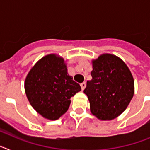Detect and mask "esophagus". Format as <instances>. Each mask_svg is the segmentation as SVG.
Segmentation results:
<instances>
[{"mask_svg":"<svg viewBox=\"0 0 150 150\" xmlns=\"http://www.w3.org/2000/svg\"><path fill=\"white\" fill-rule=\"evenodd\" d=\"M80 86H81V88H82V90H84L85 89V88H86V83H81V84H80Z\"/></svg>","mask_w":150,"mask_h":150,"instance_id":"34e87169","label":"esophagus"}]
</instances>
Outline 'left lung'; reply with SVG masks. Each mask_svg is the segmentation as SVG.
Wrapping results in <instances>:
<instances>
[{
  "label": "left lung",
  "instance_id": "1",
  "mask_svg": "<svg viewBox=\"0 0 150 150\" xmlns=\"http://www.w3.org/2000/svg\"><path fill=\"white\" fill-rule=\"evenodd\" d=\"M92 79L88 80L84 93L92 115L110 121L122 114L134 93V81L129 68L120 58L104 53L91 61Z\"/></svg>",
  "mask_w": 150,
  "mask_h": 150
}]
</instances>
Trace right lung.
Here are the masks:
<instances>
[{"label": "right lung", "instance_id": "1", "mask_svg": "<svg viewBox=\"0 0 150 150\" xmlns=\"http://www.w3.org/2000/svg\"><path fill=\"white\" fill-rule=\"evenodd\" d=\"M81 87L67 74L64 59L57 54H49L31 67L25 81V91L29 103L40 115L56 120L64 114L71 98Z\"/></svg>", "mask_w": 150, "mask_h": 150}]
</instances>
